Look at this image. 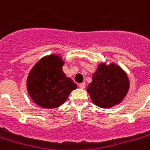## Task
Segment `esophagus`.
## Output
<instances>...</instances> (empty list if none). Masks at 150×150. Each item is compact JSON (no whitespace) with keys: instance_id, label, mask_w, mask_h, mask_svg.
I'll return each mask as SVG.
<instances>
[{"instance_id":"1","label":"esophagus","mask_w":150,"mask_h":150,"mask_svg":"<svg viewBox=\"0 0 150 150\" xmlns=\"http://www.w3.org/2000/svg\"><path fill=\"white\" fill-rule=\"evenodd\" d=\"M85 86H86L85 83H79V87L81 88V89H84V88H85Z\"/></svg>"}]
</instances>
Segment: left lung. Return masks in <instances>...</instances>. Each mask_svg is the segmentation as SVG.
<instances>
[{"label":"left lung","mask_w":150,"mask_h":150,"mask_svg":"<svg viewBox=\"0 0 150 150\" xmlns=\"http://www.w3.org/2000/svg\"><path fill=\"white\" fill-rule=\"evenodd\" d=\"M129 85L127 75L118 65L100 64L86 90L94 105L100 108H111L125 98Z\"/></svg>","instance_id":"8db88e82"}]
</instances>
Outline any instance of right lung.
<instances>
[{
  "instance_id": "1",
  "label": "right lung",
  "mask_w": 150,
  "mask_h": 150,
  "mask_svg": "<svg viewBox=\"0 0 150 150\" xmlns=\"http://www.w3.org/2000/svg\"><path fill=\"white\" fill-rule=\"evenodd\" d=\"M64 61L57 55L43 57L34 65L27 77L28 93L38 105L45 108L59 107L77 88L63 72Z\"/></svg>"
}]
</instances>
